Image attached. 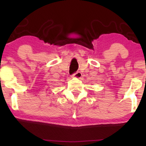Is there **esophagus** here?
<instances>
[{
	"label": "esophagus",
	"mask_w": 146,
	"mask_h": 146,
	"mask_svg": "<svg viewBox=\"0 0 146 146\" xmlns=\"http://www.w3.org/2000/svg\"><path fill=\"white\" fill-rule=\"evenodd\" d=\"M73 76L75 78H80L82 76V73L80 72H76L73 74Z\"/></svg>",
	"instance_id": "1"
}]
</instances>
